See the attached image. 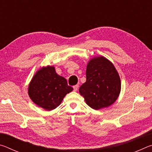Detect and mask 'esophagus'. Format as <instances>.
Wrapping results in <instances>:
<instances>
[{
    "label": "esophagus",
    "mask_w": 152,
    "mask_h": 152,
    "mask_svg": "<svg viewBox=\"0 0 152 152\" xmlns=\"http://www.w3.org/2000/svg\"><path fill=\"white\" fill-rule=\"evenodd\" d=\"M78 84H76V85H74V86H73V88H74V91H76L77 90H78Z\"/></svg>",
    "instance_id": "esophagus-1"
}]
</instances>
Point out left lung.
I'll return each instance as SVG.
<instances>
[{
    "instance_id": "left-lung-1",
    "label": "left lung",
    "mask_w": 152,
    "mask_h": 152,
    "mask_svg": "<svg viewBox=\"0 0 152 152\" xmlns=\"http://www.w3.org/2000/svg\"><path fill=\"white\" fill-rule=\"evenodd\" d=\"M86 81L79 92L86 104L95 110L111 105L121 91V80L113 64L104 57L94 58L89 61L86 71Z\"/></svg>"
}]
</instances>
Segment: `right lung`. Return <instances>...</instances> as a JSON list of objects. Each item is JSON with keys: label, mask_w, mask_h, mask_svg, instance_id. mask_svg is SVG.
<instances>
[{"label": "right lung", "mask_w": 152, "mask_h": 152, "mask_svg": "<svg viewBox=\"0 0 152 152\" xmlns=\"http://www.w3.org/2000/svg\"><path fill=\"white\" fill-rule=\"evenodd\" d=\"M66 80L56 74L53 67L37 71L29 86V97L33 102L47 110L57 108L66 94L72 91Z\"/></svg>", "instance_id": "1"}]
</instances>
